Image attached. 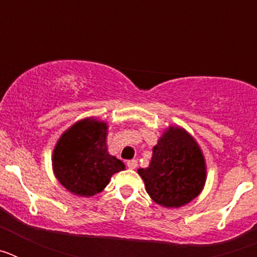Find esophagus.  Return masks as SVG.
<instances>
[{
    "label": "esophagus",
    "mask_w": 257,
    "mask_h": 257,
    "mask_svg": "<svg viewBox=\"0 0 257 257\" xmlns=\"http://www.w3.org/2000/svg\"><path fill=\"white\" fill-rule=\"evenodd\" d=\"M127 167H128L130 170H135L136 167H138V161L136 160L128 161V162H127Z\"/></svg>",
    "instance_id": "obj_1"
}]
</instances>
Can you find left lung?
Returning a JSON list of instances; mask_svg holds the SVG:
<instances>
[{"label":"left lung","mask_w":257,"mask_h":257,"mask_svg":"<svg viewBox=\"0 0 257 257\" xmlns=\"http://www.w3.org/2000/svg\"><path fill=\"white\" fill-rule=\"evenodd\" d=\"M138 174L156 203L179 208L201 194L207 167L196 139L183 127L169 126L154 145L149 166Z\"/></svg>","instance_id":"left-lung-1"}]
</instances>
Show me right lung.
<instances>
[{
	"label": "right lung",
	"instance_id": "obj_1",
	"mask_svg": "<svg viewBox=\"0 0 257 257\" xmlns=\"http://www.w3.org/2000/svg\"><path fill=\"white\" fill-rule=\"evenodd\" d=\"M108 123L95 117L77 121L61 134L52 152V171L59 183L78 197H92L109 184L124 163L109 154Z\"/></svg>",
	"mask_w": 257,
	"mask_h": 257
}]
</instances>
